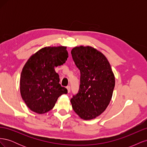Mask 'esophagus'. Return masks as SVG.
<instances>
[{"mask_svg":"<svg viewBox=\"0 0 147 147\" xmlns=\"http://www.w3.org/2000/svg\"><path fill=\"white\" fill-rule=\"evenodd\" d=\"M66 88H67V89L68 92H70V86H67Z\"/></svg>","mask_w":147,"mask_h":147,"instance_id":"esophagus-1","label":"esophagus"}]
</instances>
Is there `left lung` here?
Masks as SVG:
<instances>
[{"label": "left lung", "instance_id": "8db88e82", "mask_svg": "<svg viewBox=\"0 0 147 147\" xmlns=\"http://www.w3.org/2000/svg\"><path fill=\"white\" fill-rule=\"evenodd\" d=\"M80 72V85L70 99L72 109L81 118L94 119L103 113L112 99L115 80L106 57L91 47H77L71 51Z\"/></svg>", "mask_w": 147, "mask_h": 147}]
</instances>
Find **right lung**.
Here are the masks:
<instances>
[{
    "mask_svg": "<svg viewBox=\"0 0 147 147\" xmlns=\"http://www.w3.org/2000/svg\"><path fill=\"white\" fill-rule=\"evenodd\" d=\"M68 57L65 47H45L31 56L22 70L20 92L26 105L43 114L51 110L58 97L67 93L61 86L55 67L63 65Z\"/></svg>",
    "mask_w": 147,
    "mask_h": 147,
    "instance_id": "add662e5",
    "label": "right lung"
}]
</instances>
